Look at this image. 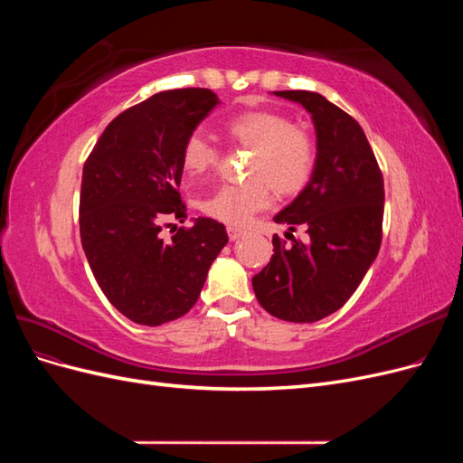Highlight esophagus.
<instances>
[{"label": "esophagus", "instance_id": "34e87169", "mask_svg": "<svg viewBox=\"0 0 463 463\" xmlns=\"http://www.w3.org/2000/svg\"><path fill=\"white\" fill-rule=\"evenodd\" d=\"M245 235V232L241 230V228H235V226H228V237L232 241H237L240 240V237H243Z\"/></svg>", "mask_w": 463, "mask_h": 463}]
</instances>
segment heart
Masks as SVG:
<instances>
[{"label": "heart", "mask_w": 463, "mask_h": 463, "mask_svg": "<svg viewBox=\"0 0 463 463\" xmlns=\"http://www.w3.org/2000/svg\"><path fill=\"white\" fill-rule=\"evenodd\" d=\"M235 146L249 148L243 184L222 185L203 201V213L230 226H245L272 201V189L279 197L301 193L315 174L317 145L309 131L291 123L288 116L272 109L245 111L232 118L226 128ZM220 154L199 133L184 143L181 164L189 175L201 177L214 170Z\"/></svg>", "instance_id": "1"}]
</instances>
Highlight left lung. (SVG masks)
I'll return each mask as SVG.
<instances>
[{"label": "left lung", "instance_id": "obj_1", "mask_svg": "<svg viewBox=\"0 0 463 463\" xmlns=\"http://www.w3.org/2000/svg\"><path fill=\"white\" fill-rule=\"evenodd\" d=\"M299 102L317 129V167L299 197L274 222L291 232L305 226V240L291 245L272 237L274 255L255 274L262 309L288 322H317L354 296L383 243L384 181L361 125L325 96L278 90Z\"/></svg>", "mask_w": 463, "mask_h": 463}]
</instances>
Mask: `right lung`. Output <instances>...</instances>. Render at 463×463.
Listing matches in <instances>:
<instances>
[{
    "label": "right lung",
    "mask_w": 463,
    "mask_h": 463,
    "mask_svg": "<svg viewBox=\"0 0 463 463\" xmlns=\"http://www.w3.org/2000/svg\"><path fill=\"white\" fill-rule=\"evenodd\" d=\"M218 104L210 89L150 96L111 121L82 167L79 228L90 270L108 301L137 325L160 326L197 303L210 264L228 243L223 223L181 201V150Z\"/></svg>",
    "instance_id": "1"
}]
</instances>
